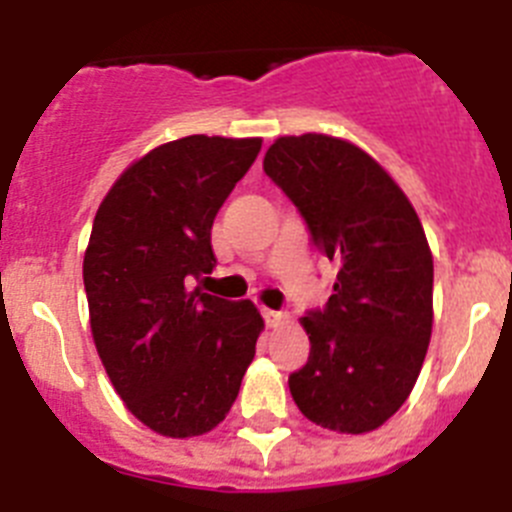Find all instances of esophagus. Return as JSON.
<instances>
[{"label":"esophagus","mask_w":512,"mask_h":512,"mask_svg":"<svg viewBox=\"0 0 512 512\" xmlns=\"http://www.w3.org/2000/svg\"><path fill=\"white\" fill-rule=\"evenodd\" d=\"M264 320H266V325H269V328H279V325H284L287 323V312H282V310H269V307H264Z\"/></svg>","instance_id":"34e87169"}]
</instances>
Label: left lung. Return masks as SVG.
<instances>
[{"label": "left lung", "instance_id": "obj_1", "mask_svg": "<svg viewBox=\"0 0 512 512\" xmlns=\"http://www.w3.org/2000/svg\"><path fill=\"white\" fill-rule=\"evenodd\" d=\"M264 171L336 266L333 295L307 310L310 356L289 392L312 423L366 433L408 400L433 325V256L402 189L369 153L320 133L279 138Z\"/></svg>", "mask_w": 512, "mask_h": 512}]
</instances>
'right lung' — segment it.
Masks as SVG:
<instances>
[{"instance_id":"1","label":"right lung","mask_w":512,"mask_h":512,"mask_svg":"<svg viewBox=\"0 0 512 512\" xmlns=\"http://www.w3.org/2000/svg\"><path fill=\"white\" fill-rule=\"evenodd\" d=\"M261 138L187 135L135 161L107 192L84 256L99 359L130 413L171 438L228 415L264 320L251 300L189 289L217 264L210 233Z\"/></svg>"}]
</instances>
